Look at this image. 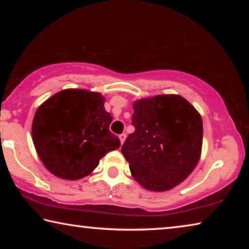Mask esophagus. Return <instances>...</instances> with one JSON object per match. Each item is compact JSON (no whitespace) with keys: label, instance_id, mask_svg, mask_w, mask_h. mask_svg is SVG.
<instances>
[{"label":"esophagus","instance_id":"34e87169","mask_svg":"<svg viewBox=\"0 0 249 249\" xmlns=\"http://www.w3.org/2000/svg\"><path fill=\"white\" fill-rule=\"evenodd\" d=\"M125 140H126V134H121L120 135V141H121V144L123 145L124 144V142H125Z\"/></svg>","mask_w":249,"mask_h":249}]
</instances>
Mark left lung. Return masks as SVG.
I'll list each match as a JSON object with an SVG mask.
<instances>
[{
    "mask_svg": "<svg viewBox=\"0 0 249 249\" xmlns=\"http://www.w3.org/2000/svg\"><path fill=\"white\" fill-rule=\"evenodd\" d=\"M129 134L122 154L133 178L149 191L171 190L190 176L201 157L200 113L178 94L134 101Z\"/></svg>",
    "mask_w": 249,
    "mask_h": 249,
    "instance_id": "1",
    "label": "left lung"
}]
</instances>
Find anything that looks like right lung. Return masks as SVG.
Returning <instances> with one entry per match:
<instances>
[{"label":"right lung","mask_w":249,"mask_h":249,"mask_svg":"<svg viewBox=\"0 0 249 249\" xmlns=\"http://www.w3.org/2000/svg\"><path fill=\"white\" fill-rule=\"evenodd\" d=\"M99 92L66 89L37 108L32 137L41 162L53 176L79 180L89 176L108 151L119 149L109 132L112 115Z\"/></svg>","instance_id":"1"}]
</instances>
